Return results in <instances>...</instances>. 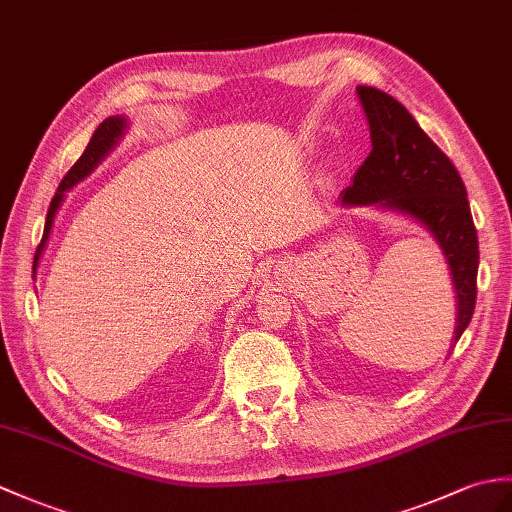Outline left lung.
<instances>
[{
    "mask_svg": "<svg viewBox=\"0 0 512 512\" xmlns=\"http://www.w3.org/2000/svg\"><path fill=\"white\" fill-rule=\"evenodd\" d=\"M358 98L371 130V154L340 196L342 207H377L417 220L447 259L456 290V336L471 323L478 279V233L454 163L423 133L406 106L375 87Z\"/></svg>",
    "mask_w": 512,
    "mask_h": 512,
    "instance_id": "1",
    "label": "left lung"
}]
</instances>
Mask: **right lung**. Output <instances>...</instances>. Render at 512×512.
I'll list each match as a JSON object with an SVG mask.
<instances>
[{"label": "right lung", "mask_w": 512, "mask_h": 512, "mask_svg": "<svg viewBox=\"0 0 512 512\" xmlns=\"http://www.w3.org/2000/svg\"><path fill=\"white\" fill-rule=\"evenodd\" d=\"M128 128V120L124 115H113V117H106V120L95 128V133L89 141L87 150L82 152V157L74 163V168H71L65 176L61 185H58L56 194L50 202V209H47V218H45V231H43V240L37 248V255H34V272H37V266H39V259H41V253L43 248L47 244V240H50V233H52V224H54V218L58 209H61L63 200H65V192H69L71 187H76L80 181H85V178L98 168V165L109 157V152L120 144L124 133Z\"/></svg>", "instance_id": "obj_1"}]
</instances>
